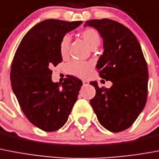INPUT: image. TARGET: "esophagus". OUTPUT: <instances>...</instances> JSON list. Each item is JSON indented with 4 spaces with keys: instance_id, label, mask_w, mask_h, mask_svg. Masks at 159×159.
Wrapping results in <instances>:
<instances>
[{
    "instance_id": "1",
    "label": "esophagus",
    "mask_w": 159,
    "mask_h": 159,
    "mask_svg": "<svg viewBox=\"0 0 159 159\" xmlns=\"http://www.w3.org/2000/svg\"><path fill=\"white\" fill-rule=\"evenodd\" d=\"M89 82L87 80H83V85H87Z\"/></svg>"
}]
</instances>
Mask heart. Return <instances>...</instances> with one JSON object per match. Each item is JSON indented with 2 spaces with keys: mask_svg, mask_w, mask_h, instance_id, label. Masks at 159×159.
<instances>
[{
  "mask_svg": "<svg viewBox=\"0 0 159 159\" xmlns=\"http://www.w3.org/2000/svg\"><path fill=\"white\" fill-rule=\"evenodd\" d=\"M80 35L84 41V43L87 44L88 47L92 50L96 49L100 45L101 37H100L99 33L96 29L89 28V29L83 30L80 34ZM70 43V37L65 36L60 43V53L63 58L67 57V56H68ZM89 64L85 63V62L80 61H76V60L71 61L66 66V70L70 75L77 76L80 78L85 77L89 73Z\"/></svg>",
  "mask_w": 159,
  "mask_h": 159,
  "instance_id": "obj_1",
  "label": "heart"
}]
</instances>
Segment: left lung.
I'll use <instances>...</instances> for the list:
<instances>
[{"mask_svg":"<svg viewBox=\"0 0 159 159\" xmlns=\"http://www.w3.org/2000/svg\"><path fill=\"white\" fill-rule=\"evenodd\" d=\"M99 32L104 52L96 66L101 78L112 82L110 89L91 82L96 95L90 100L98 120L111 132L130 127L147 101L148 73L147 63L136 37L115 20L86 21Z\"/></svg>","mask_w":159,"mask_h":159,"instance_id":"left-lung-1","label":"left lung"}]
</instances>
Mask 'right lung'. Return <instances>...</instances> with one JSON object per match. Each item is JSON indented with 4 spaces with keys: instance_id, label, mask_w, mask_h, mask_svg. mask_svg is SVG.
<instances>
[{
    "instance_id": "1",
    "label": "right lung",
    "mask_w": 159,
    "mask_h": 159,
    "mask_svg": "<svg viewBox=\"0 0 159 159\" xmlns=\"http://www.w3.org/2000/svg\"><path fill=\"white\" fill-rule=\"evenodd\" d=\"M81 24L43 20L25 34L15 52L11 87L28 120L44 131H55L66 124L83 84L72 75L61 85L53 83L51 70L62 61L60 43L65 34Z\"/></svg>"
}]
</instances>
